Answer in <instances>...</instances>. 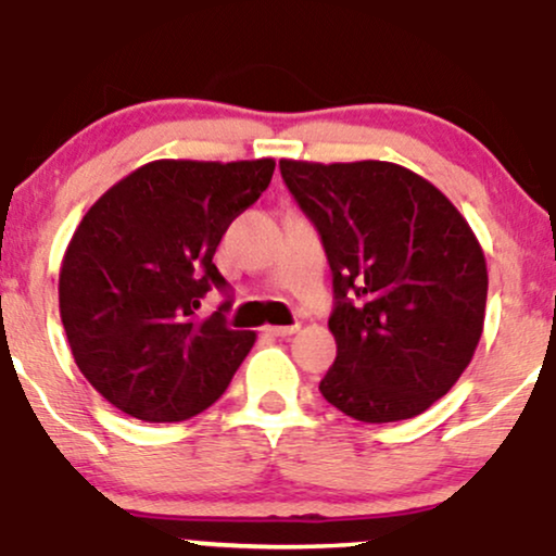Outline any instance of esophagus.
Returning <instances> with one entry per match:
<instances>
[{
    "label": "esophagus",
    "instance_id": "esophagus-1",
    "mask_svg": "<svg viewBox=\"0 0 556 556\" xmlns=\"http://www.w3.org/2000/svg\"><path fill=\"white\" fill-rule=\"evenodd\" d=\"M298 329H300L298 324H290V327H266V331H269V334H274V337H292Z\"/></svg>",
    "mask_w": 556,
    "mask_h": 556
}]
</instances>
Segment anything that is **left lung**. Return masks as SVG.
Segmentation results:
<instances>
[{
  "mask_svg": "<svg viewBox=\"0 0 556 556\" xmlns=\"http://www.w3.org/2000/svg\"><path fill=\"white\" fill-rule=\"evenodd\" d=\"M327 251L337 358L324 400L363 424L416 418L473 358L486 258L442 190L392 162H279Z\"/></svg>",
  "mask_w": 556,
  "mask_h": 556,
  "instance_id": "obj_1",
  "label": "left lung"
}]
</instances>
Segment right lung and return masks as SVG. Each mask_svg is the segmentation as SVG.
<instances>
[{
    "label": "right lung",
    "mask_w": 556,
    "mask_h": 556,
    "mask_svg": "<svg viewBox=\"0 0 556 556\" xmlns=\"http://www.w3.org/2000/svg\"><path fill=\"white\" fill-rule=\"evenodd\" d=\"M274 159H159L88 208L60 269V316L80 374L117 410L177 424L206 410L256 342L229 329V300L195 314L222 235L269 188Z\"/></svg>",
    "instance_id": "add662e5"
}]
</instances>
